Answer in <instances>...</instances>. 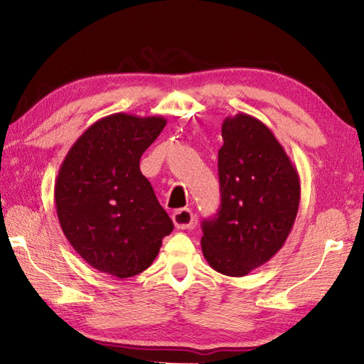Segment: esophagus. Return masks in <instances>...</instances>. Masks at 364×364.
<instances>
[{"label": "esophagus", "mask_w": 364, "mask_h": 364, "mask_svg": "<svg viewBox=\"0 0 364 364\" xmlns=\"http://www.w3.org/2000/svg\"><path fill=\"white\" fill-rule=\"evenodd\" d=\"M172 219L178 230H188L192 227V223H194L196 215L189 210V208H181V210H176L173 213Z\"/></svg>", "instance_id": "34e87169"}]
</instances>
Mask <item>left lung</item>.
<instances>
[{
    "label": "left lung",
    "mask_w": 364,
    "mask_h": 364,
    "mask_svg": "<svg viewBox=\"0 0 364 364\" xmlns=\"http://www.w3.org/2000/svg\"><path fill=\"white\" fill-rule=\"evenodd\" d=\"M220 208L202 222L210 266L244 277L264 264L289 236L300 203L296 167L261 120L239 112L222 125Z\"/></svg>",
    "instance_id": "obj_1"
}]
</instances>
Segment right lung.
Here are the masks:
<instances>
[{
	"label": "right lung",
	"mask_w": 364,
	"mask_h": 364,
	"mask_svg": "<svg viewBox=\"0 0 364 364\" xmlns=\"http://www.w3.org/2000/svg\"><path fill=\"white\" fill-rule=\"evenodd\" d=\"M167 120L112 114L80 136L54 184L58 219L89 266L117 278L150 267L173 222L139 168Z\"/></svg>",
	"instance_id": "add662e5"
}]
</instances>
